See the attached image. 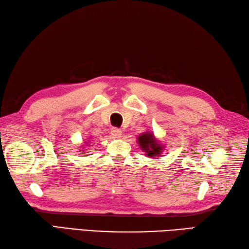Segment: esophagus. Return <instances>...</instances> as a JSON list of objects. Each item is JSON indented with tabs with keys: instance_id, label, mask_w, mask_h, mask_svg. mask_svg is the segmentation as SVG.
Masks as SVG:
<instances>
[{
	"instance_id": "1",
	"label": "esophagus",
	"mask_w": 249,
	"mask_h": 249,
	"mask_svg": "<svg viewBox=\"0 0 249 249\" xmlns=\"http://www.w3.org/2000/svg\"><path fill=\"white\" fill-rule=\"evenodd\" d=\"M111 135H112L114 138H120V137L122 136V130L120 128H112L111 129Z\"/></svg>"
}]
</instances>
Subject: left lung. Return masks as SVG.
Returning <instances> with one entry per match:
<instances>
[{"label": "left lung", "instance_id": "left-lung-1", "mask_svg": "<svg viewBox=\"0 0 249 249\" xmlns=\"http://www.w3.org/2000/svg\"><path fill=\"white\" fill-rule=\"evenodd\" d=\"M138 143L141 150L145 152V155L151 158L155 156H160L163 150V145L158 142L154 134L151 133V131H146V133L141 134L138 137Z\"/></svg>", "mask_w": 249, "mask_h": 249}]
</instances>
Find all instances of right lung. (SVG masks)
Here are the masks:
<instances>
[{
	"label": "right lung",
	"instance_id": "add662e5",
	"mask_svg": "<svg viewBox=\"0 0 249 249\" xmlns=\"http://www.w3.org/2000/svg\"><path fill=\"white\" fill-rule=\"evenodd\" d=\"M87 144H89V141H88V142H87ZM82 147H83V146H82Z\"/></svg>",
	"mask_w": 249,
	"mask_h": 249
}]
</instances>
